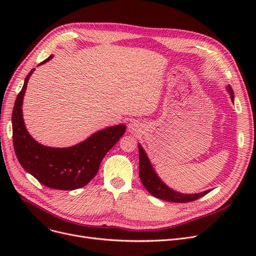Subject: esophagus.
<instances>
[{"mask_svg": "<svg viewBox=\"0 0 256 256\" xmlns=\"http://www.w3.org/2000/svg\"><path fill=\"white\" fill-rule=\"evenodd\" d=\"M128 132H132V134H139V132H141L142 126H141L140 124L135 122V121H134V122H130L128 124Z\"/></svg>", "mask_w": 256, "mask_h": 256, "instance_id": "esophagus-1", "label": "esophagus"}]
</instances>
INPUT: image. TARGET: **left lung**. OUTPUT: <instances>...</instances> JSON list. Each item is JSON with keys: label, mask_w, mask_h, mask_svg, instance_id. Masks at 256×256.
<instances>
[{"label": "left lung", "mask_w": 256, "mask_h": 256, "mask_svg": "<svg viewBox=\"0 0 256 256\" xmlns=\"http://www.w3.org/2000/svg\"><path fill=\"white\" fill-rule=\"evenodd\" d=\"M227 91L230 94V98L234 102V91L230 85H228ZM139 176L140 180L145 186V189L148 191L152 196L162 199L165 201H171V202H191V201L197 200L198 198L206 195L210 190H206L201 193L196 194H184L178 191H174L171 188H169L163 180L158 178L156 172L152 168L150 160L147 156L145 150L142 148L141 144H139Z\"/></svg>", "instance_id": "left-lung-1"}]
</instances>
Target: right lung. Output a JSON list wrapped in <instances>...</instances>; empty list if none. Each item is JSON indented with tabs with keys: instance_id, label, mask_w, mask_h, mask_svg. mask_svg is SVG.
Masks as SVG:
<instances>
[{
	"instance_id": "right-lung-1",
	"label": "right lung",
	"mask_w": 256,
	"mask_h": 256,
	"mask_svg": "<svg viewBox=\"0 0 256 256\" xmlns=\"http://www.w3.org/2000/svg\"><path fill=\"white\" fill-rule=\"evenodd\" d=\"M52 58V55L39 65ZM34 70L26 76L12 111V138L16 158L22 168L46 186L67 191L78 189L96 176L102 160L122 137L126 126H108L94 132L85 141L66 148L38 143L26 128L22 109L26 85Z\"/></svg>"
}]
</instances>
